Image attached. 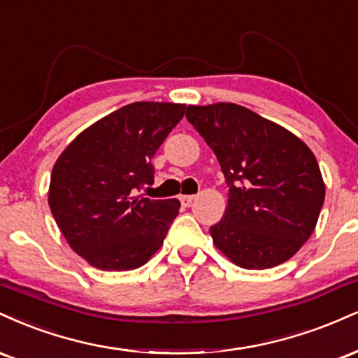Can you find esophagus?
<instances>
[{
	"label": "esophagus",
	"mask_w": 358,
	"mask_h": 358,
	"mask_svg": "<svg viewBox=\"0 0 358 358\" xmlns=\"http://www.w3.org/2000/svg\"><path fill=\"white\" fill-rule=\"evenodd\" d=\"M179 201H180V204L184 206V208H189V206L192 204V201H194V196H179Z\"/></svg>",
	"instance_id": "esophagus-1"
}]
</instances>
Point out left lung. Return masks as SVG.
Wrapping results in <instances>:
<instances>
[{
	"label": "left lung",
	"mask_w": 358,
	"mask_h": 358,
	"mask_svg": "<svg viewBox=\"0 0 358 358\" xmlns=\"http://www.w3.org/2000/svg\"><path fill=\"white\" fill-rule=\"evenodd\" d=\"M187 120L216 154L229 187L214 245L246 270L287 262L317 226L323 201L312 150L287 129L236 103L189 105Z\"/></svg>",
	"instance_id": "obj_1"
}]
</instances>
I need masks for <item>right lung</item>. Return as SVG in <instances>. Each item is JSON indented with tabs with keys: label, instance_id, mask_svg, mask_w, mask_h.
<instances>
[{
	"label": "right lung",
	"instance_id": "right-lung-1",
	"mask_svg": "<svg viewBox=\"0 0 358 358\" xmlns=\"http://www.w3.org/2000/svg\"><path fill=\"white\" fill-rule=\"evenodd\" d=\"M186 105L134 102L83 130L55 162L48 204L75 253L105 271L142 266L178 216V199L136 196Z\"/></svg>",
	"mask_w": 358,
	"mask_h": 358
}]
</instances>
